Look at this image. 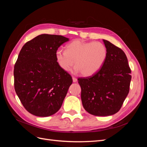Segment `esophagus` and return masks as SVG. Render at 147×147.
Masks as SVG:
<instances>
[{
	"instance_id": "34e87169",
	"label": "esophagus",
	"mask_w": 147,
	"mask_h": 147,
	"mask_svg": "<svg viewBox=\"0 0 147 147\" xmlns=\"http://www.w3.org/2000/svg\"><path fill=\"white\" fill-rule=\"evenodd\" d=\"M72 79H73V82H77V78H75V77H72Z\"/></svg>"
}]
</instances>
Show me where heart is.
I'll return each instance as SVG.
<instances>
[{"instance_id":"heart-1","label":"heart","mask_w":147,"mask_h":147,"mask_svg":"<svg viewBox=\"0 0 147 147\" xmlns=\"http://www.w3.org/2000/svg\"><path fill=\"white\" fill-rule=\"evenodd\" d=\"M107 54V49L103 43L75 40L65 46V51L57 50L55 56L59 66L65 72L69 71L75 63V72L91 76L102 67Z\"/></svg>"}]
</instances>
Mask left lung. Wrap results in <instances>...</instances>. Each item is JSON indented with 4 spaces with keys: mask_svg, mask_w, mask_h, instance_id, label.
<instances>
[{
    "mask_svg": "<svg viewBox=\"0 0 147 147\" xmlns=\"http://www.w3.org/2000/svg\"><path fill=\"white\" fill-rule=\"evenodd\" d=\"M107 57L98 72L78 78L81 87L82 104L95 116H109L117 113L129 91L131 70L125 53L121 48L103 40Z\"/></svg>",
    "mask_w": 147,
    "mask_h": 147,
    "instance_id": "1",
    "label": "left lung"
}]
</instances>
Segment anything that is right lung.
Masks as SVG:
<instances>
[{"label":"right lung","mask_w":147,"mask_h":147,"mask_svg":"<svg viewBox=\"0 0 147 147\" xmlns=\"http://www.w3.org/2000/svg\"><path fill=\"white\" fill-rule=\"evenodd\" d=\"M69 38L62 35L42 34L26 42L14 67L16 94L26 110L38 117L56 113L63 104L71 75L57 63L55 54Z\"/></svg>","instance_id":"right-lung-1"}]
</instances>
